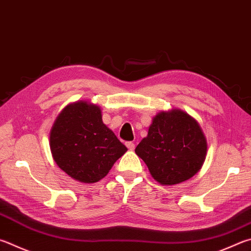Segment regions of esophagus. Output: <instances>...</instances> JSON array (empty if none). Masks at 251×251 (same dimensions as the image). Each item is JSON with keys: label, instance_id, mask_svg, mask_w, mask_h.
<instances>
[{"label": "esophagus", "instance_id": "34e87169", "mask_svg": "<svg viewBox=\"0 0 251 251\" xmlns=\"http://www.w3.org/2000/svg\"><path fill=\"white\" fill-rule=\"evenodd\" d=\"M125 145H126V147L128 148L129 150H134L135 149V144L131 143V141H127Z\"/></svg>", "mask_w": 251, "mask_h": 251}]
</instances>
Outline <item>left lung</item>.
I'll return each instance as SVG.
<instances>
[{"instance_id": "left-lung-1", "label": "left lung", "mask_w": 251, "mask_h": 251, "mask_svg": "<svg viewBox=\"0 0 251 251\" xmlns=\"http://www.w3.org/2000/svg\"><path fill=\"white\" fill-rule=\"evenodd\" d=\"M135 152L154 180L162 185H175L191 179L201 169L207 141L194 117L172 108L152 118L147 137L141 139Z\"/></svg>"}]
</instances>
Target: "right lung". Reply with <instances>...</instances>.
<instances>
[{"mask_svg": "<svg viewBox=\"0 0 251 251\" xmlns=\"http://www.w3.org/2000/svg\"><path fill=\"white\" fill-rule=\"evenodd\" d=\"M49 146L57 166L82 183L105 176L126 146L102 121L101 107L89 101L68 104L50 129Z\"/></svg>", "mask_w": 251, "mask_h": 251, "instance_id": "obj_1", "label": "right lung"}]
</instances>
